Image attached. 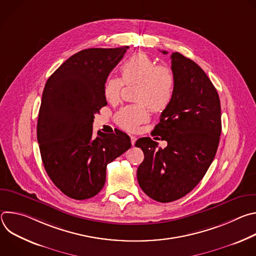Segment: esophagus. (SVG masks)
Segmentation results:
<instances>
[{"label": "esophagus", "instance_id": "esophagus-1", "mask_svg": "<svg viewBox=\"0 0 256 256\" xmlns=\"http://www.w3.org/2000/svg\"><path fill=\"white\" fill-rule=\"evenodd\" d=\"M136 140V138L134 136H130V142H132V146H134Z\"/></svg>", "mask_w": 256, "mask_h": 256}]
</instances>
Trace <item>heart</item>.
<instances>
[{"mask_svg": "<svg viewBox=\"0 0 256 256\" xmlns=\"http://www.w3.org/2000/svg\"><path fill=\"white\" fill-rule=\"evenodd\" d=\"M120 78L106 80L103 93L112 104L120 100L124 85L138 84L136 100L140 103L122 107L116 114V122L122 128L134 132L149 120L147 104L154 112H162L169 105L175 89V76L172 70L157 62L148 54L138 52L126 58L120 68Z\"/></svg>", "mask_w": 256, "mask_h": 256, "instance_id": "b5f03b06", "label": "heart"}]
</instances>
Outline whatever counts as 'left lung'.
Returning <instances> with one entry per match:
<instances>
[{
	"label": "left lung",
	"mask_w": 256,
	"mask_h": 256,
	"mask_svg": "<svg viewBox=\"0 0 256 256\" xmlns=\"http://www.w3.org/2000/svg\"><path fill=\"white\" fill-rule=\"evenodd\" d=\"M171 64L173 98L154 130L167 147L157 149L151 138L136 142L144 156L136 171L138 186L160 202L176 200L198 184L216 156L222 130L220 98L202 68L179 52L171 54Z\"/></svg>",
	"instance_id": "8db88e82"
}]
</instances>
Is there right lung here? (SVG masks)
I'll return each instance as SVG.
<instances>
[{
    "label": "right lung",
    "instance_id": "1",
    "mask_svg": "<svg viewBox=\"0 0 256 256\" xmlns=\"http://www.w3.org/2000/svg\"><path fill=\"white\" fill-rule=\"evenodd\" d=\"M128 46L88 48L68 58L48 78L38 120L44 169L66 196L82 200L104 186L106 166L130 148V136L98 130L94 116L107 104L103 87Z\"/></svg>",
    "mask_w": 256,
    "mask_h": 256
}]
</instances>
